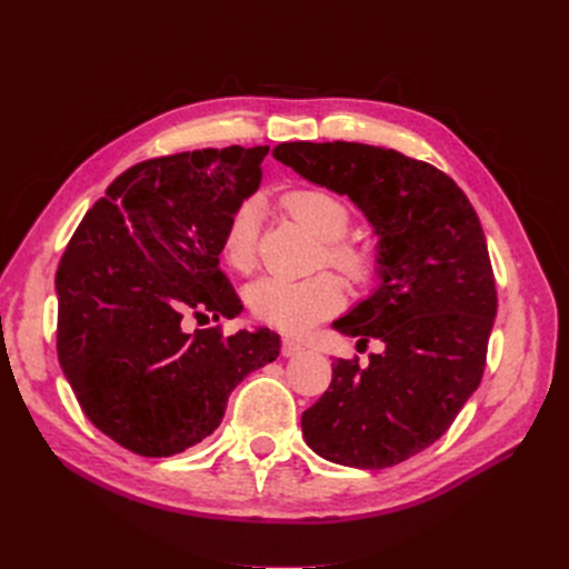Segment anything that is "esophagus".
Here are the masks:
<instances>
[{"label": "esophagus", "mask_w": 569, "mask_h": 569, "mask_svg": "<svg viewBox=\"0 0 569 569\" xmlns=\"http://www.w3.org/2000/svg\"><path fill=\"white\" fill-rule=\"evenodd\" d=\"M303 349H306V347H303L301 341H297V339H289V337L282 339V356H287V358L303 353Z\"/></svg>", "instance_id": "esophagus-1"}]
</instances>
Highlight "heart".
<instances>
[{"instance_id":"obj_1","label":"heart","mask_w":569,"mask_h":569,"mask_svg":"<svg viewBox=\"0 0 569 569\" xmlns=\"http://www.w3.org/2000/svg\"><path fill=\"white\" fill-rule=\"evenodd\" d=\"M282 209L322 242L327 263L347 272L351 280H368L375 268L370 249L341 242L351 226V211L337 194L320 187H299L282 194ZM258 230H261V201L244 199L228 218L222 232V258L237 272H249L258 256ZM251 313L289 335L311 330L316 322L332 316L343 303V284L330 272L306 280L261 278L247 289Z\"/></svg>"}]
</instances>
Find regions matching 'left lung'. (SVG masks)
<instances>
[{
	"label": "left lung",
	"mask_w": 569,
	"mask_h": 569,
	"mask_svg": "<svg viewBox=\"0 0 569 569\" xmlns=\"http://www.w3.org/2000/svg\"><path fill=\"white\" fill-rule=\"evenodd\" d=\"M272 157L347 194L380 237V287L332 327L380 339L385 351L366 368L358 358L332 363L330 389L301 429L325 460L391 468L432 446L481 382L498 306L485 230L449 176L401 151L282 142Z\"/></svg>",
	"instance_id": "left-lung-1"
}]
</instances>
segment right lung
Wrapping results in <instances>:
<instances>
[{
	"mask_svg": "<svg viewBox=\"0 0 569 569\" xmlns=\"http://www.w3.org/2000/svg\"><path fill=\"white\" fill-rule=\"evenodd\" d=\"M266 153L234 144L137 163L61 256V370L90 422L137 456H176L213 435L232 389L280 356L268 327L184 330L189 316L242 311L218 256L228 218L261 184Z\"/></svg>",
	"mask_w": 569,
	"mask_h": 569,
	"instance_id": "obj_1",
	"label": "right lung"
}]
</instances>
